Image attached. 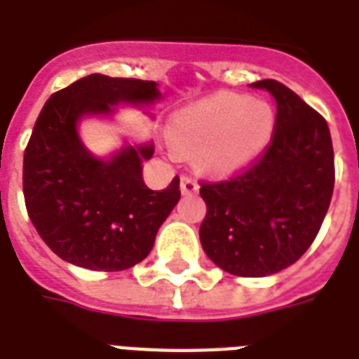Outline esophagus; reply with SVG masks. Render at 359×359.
<instances>
[{"label": "esophagus", "instance_id": "34e87169", "mask_svg": "<svg viewBox=\"0 0 359 359\" xmlns=\"http://www.w3.org/2000/svg\"><path fill=\"white\" fill-rule=\"evenodd\" d=\"M180 191H182V196H196L199 191L197 180L191 179V177H182L180 179Z\"/></svg>", "mask_w": 359, "mask_h": 359}]
</instances>
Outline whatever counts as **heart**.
I'll return each mask as SVG.
<instances>
[{"instance_id":"1","label":"heart","mask_w":359,"mask_h":359,"mask_svg":"<svg viewBox=\"0 0 359 359\" xmlns=\"http://www.w3.org/2000/svg\"><path fill=\"white\" fill-rule=\"evenodd\" d=\"M276 111L262 100L222 93L180 109L169 123L177 149L194 154L210 175H233L261 156L272 141Z\"/></svg>"}]
</instances>
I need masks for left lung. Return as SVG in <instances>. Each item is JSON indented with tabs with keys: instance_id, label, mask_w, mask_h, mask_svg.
Here are the masks:
<instances>
[{
	"instance_id": "left-lung-1",
	"label": "left lung",
	"mask_w": 359,
	"mask_h": 359,
	"mask_svg": "<svg viewBox=\"0 0 359 359\" xmlns=\"http://www.w3.org/2000/svg\"><path fill=\"white\" fill-rule=\"evenodd\" d=\"M276 100L270 147L245 173L203 184L199 238L225 272L264 278L294 264L313 244L334 194V147L326 121L276 80L250 83Z\"/></svg>"
}]
</instances>
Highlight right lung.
<instances>
[{
    "label": "right lung",
    "instance_id": "add662e5",
    "mask_svg": "<svg viewBox=\"0 0 359 359\" xmlns=\"http://www.w3.org/2000/svg\"><path fill=\"white\" fill-rule=\"evenodd\" d=\"M162 100L156 81L91 74L50 97L24 154V197L36 233L63 261L119 272L151 253L160 225L180 199L179 177L162 191L143 182L152 141L130 143L109 156L86 147L80 124L114 121L121 106L151 109Z\"/></svg>",
    "mask_w": 359,
    "mask_h": 359
}]
</instances>
